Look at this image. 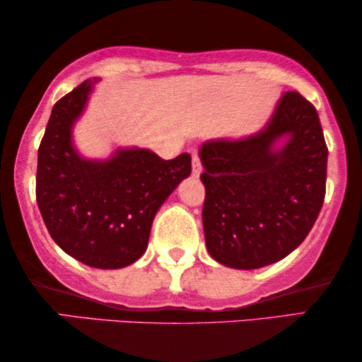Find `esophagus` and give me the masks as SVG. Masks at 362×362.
I'll list each match as a JSON object with an SVG mask.
<instances>
[{
  "label": "esophagus",
  "mask_w": 362,
  "mask_h": 362,
  "mask_svg": "<svg viewBox=\"0 0 362 362\" xmlns=\"http://www.w3.org/2000/svg\"><path fill=\"white\" fill-rule=\"evenodd\" d=\"M201 171H202V166H201L199 155H197V153H192V175L199 176Z\"/></svg>",
  "instance_id": "34e87169"
}]
</instances>
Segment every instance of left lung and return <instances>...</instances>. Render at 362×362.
Returning <instances> with one entry per match:
<instances>
[{
    "label": "left lung",
    "mask_w": 362,
    "mask_h": 362,
    "mask_svg": "<svg viewBox=\"0 0 362 362\" xmlns=\"http://www.w3.org/2000/svg\"><path fill=\"white\" fill-rule=\"evenodd\" d=\"M199 158L202 226L216 262L260 269L305 240L325 201L328 148L316 108L298 92L281 95L260 132L202 143Z\"/></svg>",
    "instance_id": "8db88e82"
}]
</instances>
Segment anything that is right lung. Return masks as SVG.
I'll list each match as a JSON object with an SVG mask.
<instances>
[{"instance_id":"obj_1","label":"right lung","mask_w":362,"mask_h":362,"mask_svg":"<svg viewBox=\"0 0 362 362\" xmlns=\"http://www.w3.org/2000/svg\"><path fill=\"white\" fill-rule=\"evenodd\" d=\"M98 78H87L51 112L37 151L36 199L49 234L74 259L93 269L132 265L145 254L153 219L191 175V155L163 160L145 148H117L88 160L72 130Z\"/></svg>"}]
</instances>
